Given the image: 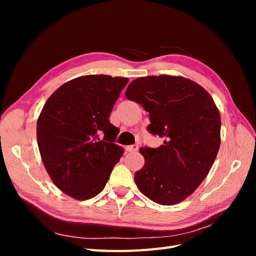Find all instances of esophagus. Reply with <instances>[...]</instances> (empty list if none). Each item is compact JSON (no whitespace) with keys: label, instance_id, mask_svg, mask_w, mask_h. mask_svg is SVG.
Listing matches in <instances>:
<instances>
[{"label":"esophagus","instance_id":"34e87169","mask_svg":"<svg viewBox=\"0 0 256 256\" xmlns=\"http://www.w3.org/2000/svg\"><path fill=\"white\" fill-rule=\"evenodd\" d=\"M138 150V144L126 146V150H127V152H136Z\"/></svg>","mask_w":256,"mask_h":256}]
</instances>
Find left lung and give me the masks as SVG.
<instances>
[{"label": "left lung", "instance_id": "1", "mask_svg": "<svg viewBox=\"0 0 256 256\" xmlns=\"http://www.w3.org/2000/svg\"><path fill=\"white\" fill-rule=\"evenodd\" d=\"M126 97L150 113V134L164 138L157 148H140L145 164L134 174L138 190L160 205L182 202L205 180L218 154V108L198 83L166 74L134 80Z\"/></svg>", "mask_w": 256, "mask_h": 256}]
</instances>
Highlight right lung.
<instances>
[{"instance_id": "right-lung-1", "label": "right lung", "mask_w": 256, "mask_h": 256, "mask_svg": "<svg viewBox=\"0 0 256 256\" xmlns=\"http://www.w3.org/2000/svg\"><path fill=\"white\" fill-rule=\"evenodd\" d=\"M127 78L90 74L63 84L37 120V143L56 187L76 200L96 196L122 156L110 114Z\"/></svg>"}]
</instances>
